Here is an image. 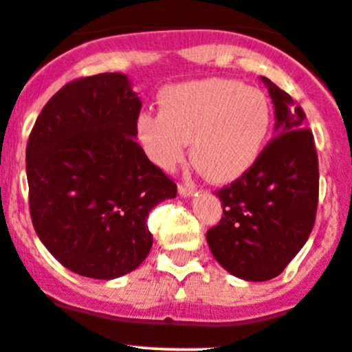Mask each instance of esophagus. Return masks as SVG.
I'll use <instances>...</instances> for the list:
<instances>
[{
	"instance_id": "esophagus-1",
	"label": "esophagus",
	"mask_w": 352,
	"mask_h": 352,
	"mask_svg": "<svg viewBox=\"0 0 352 352\" xmlns=\"http://www.w3.org/2000/svg\"><path fill=\"white\" fill-rule=\"evenodd\" d=\"M177 191H179L181 197H191L195 193V186L191 183H181L177 186Z\"/></svg>"
}]
</instances>
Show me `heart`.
I'll return each mask as SVG.
<instances>
[{
  "label": "heart",
  "mask_w": 352,
  "mask_h": 352,
  "mask_svg": "<svg viewBox=\"0 0 352 352\" xmlns=\"http://www.w3.org/2000/svg\"><path fill=\"white\" fill-rule=\"evenodd\" d=\"M270 124L265 94L239 80L205 78L164 90L161 113H140L137 133L164 171L183 161L191 140L193 164L214 183H229L255 164Z\"/></svg>",
  "instance_id": "b5f03b06"
}]
</instances>
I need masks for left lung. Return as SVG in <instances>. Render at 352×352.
Returning a JSON list of instances; mask_svg holds the SVG:
<instances>
[{
    "instance_id": "left-lung-1",
    "label": "left lung",
    "mask_w": 352,
    "mask_h": 352,
    "mask_svg": "<svg viewBox=\"0 0 352 352\" xmlns=\"http://www.w3.org/2000/svg\"><path fill=\"white\" fill-rule=\"evenodd\" d=\"M276 107V137L255 164L217 191L222 219L207 231L214 258L239 279L279 276L309 238L318 205V155L305 111L262 76Z\"/></svg>"
}]
</instances>
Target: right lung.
<instances>
[{"label": "right lung", "mask_w": 352, "mask_h": 352, "mask_svg": "<svg viewBox=\"0 0 352 352\" xmlns=\"http://www.w3.org/2000/svg\"><path fill=\"white\" fill-rule=\"evenodd\" d=\"M140 109L126 75L99 73L59 89L30 131L34 229L78 276L109 280L137 269L152 248L148 212L176 197L135 140Z\"/></svg>", "instance_id": "obj_1"}]
</instances>
